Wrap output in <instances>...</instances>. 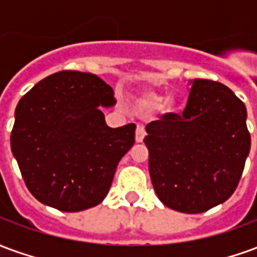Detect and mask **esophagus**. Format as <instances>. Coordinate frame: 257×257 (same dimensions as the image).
Returning a JSON list of instances; mask_svg holds the SVG:
<instances>
[{"instance_id": "34e87169", "label": "esophagus", "mask_w": 257, "mask_h": 257, "mask_svg": "<svg viewBox=\"0 0 257 257\" xmlns=\"http://www.w3.org/2000/svg\"><path fill=\"white\" fill-rule=\"evenodd\" d=\"M146 136V129L143 125H138L136 126V142L138 143H142L143 142V139H145Z\"/></svg>"}]
</instances>
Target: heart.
Segmentation results:
<instances>
[{"instance_id":"b5f03b06","label":"heart","mask_w":257,"mask_h":257,"mask_svg":"<svg viewBox=\"0 0 257 257\" xmlns=\"http://www.w3.org/2000/svg\"><path fill=\"white\" fill-rule=\"evenodd\" d=\"M161 100H162L161 96L158 95V93H154V92H147V93H145V96H143V103L150 107L158 106V104L161 103ZM165 106H167V108H172L173 100L168 99L167 103H165Z\"/></svg>"}]
</instances>
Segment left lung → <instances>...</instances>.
<instances>
[{"label": "left lung", "instance_id": "left-lung-1", "mask_svg": "<svg viewBox=\"0 0 257 257\" xmlns=\"http://www.w3.org/2000/svg\"><path fill=\"white\" fill-rule=\"evenodd\" d=\"M182 115L147 123L145 145L158 198L171 209L201 213L237 189L250 150L246 108L226 85L195 78Z\"/></svg>", "mask_w": 257, "mask_h": 257}]
</instances>
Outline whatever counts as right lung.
Wrapping results in <instances>:
<instances>
[{
    "label": "right lung",
    "instance_id": "add662e5",
    "mask_svg": "<svg viewBox=\"0 0 257 257\" xmlns=\"http://www.w3.org/2000/svg\"><path fill=\"white\" fill-rule=\"evenodd\" d=\"M115 104L97 75L59 71L18 103L11 149L27 189L63 212L100 204L119 160L135 143V123L110 128L100 107Z\"/></svg>",
    "mask_w": 257,
    "mask_h": 257
}]
</instances>
